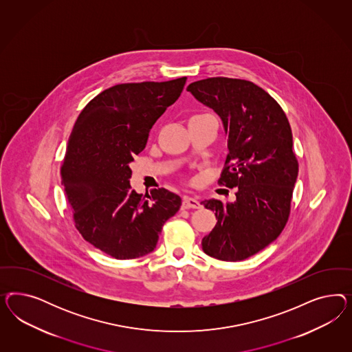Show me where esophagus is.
Masks as SVG:
<instances>
[{"instance_id":"obj_1","label":"esophagus","mask_w":352,"mask_h":352,"mask_svg":"<svg viewBox=\"0 0 352 352\" xmlns=\"http://www.w3.org/2000/svg\"><path fill=\"white\" fill-rule=\"evenodd\" d=\"M182 208H183V209H199V208H201V204L199 203L195 197L186 196V197L183 199Z\"/></svg>"}]
</instances>
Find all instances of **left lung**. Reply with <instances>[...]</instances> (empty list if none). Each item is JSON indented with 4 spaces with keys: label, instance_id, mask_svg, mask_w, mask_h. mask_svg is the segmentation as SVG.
<instances>
[{
    "label": "left lung",
    "instance_id": "left-lung-1",
    "mask_svg": "<svg viewBox=\"0 0 352 352\" xmlns=\"http://www.w3.org/2000/svg\"><path fill=\"white\" fill-rule=\"evenodd\" d=\"M187 91L222 118L230 152L218 183L237 188L234 203H201L217 218L203 250L221 261H243L276 240L288 222L298 175L288 118L252 81L210 77L192 82Z\"/></svg>",
    "mask_w": 352,
    "mask_h": 352
}]
</instances>
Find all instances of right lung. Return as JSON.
Segmentation results:
<instances>
[{"label":"right lung","instance_id":"right-lung-1","mask_svg":"<svg viewBox=\"0 0 352 352\" xmlns=\"http://www.w3.org/2000/svg\"><path fill=\"white\" fill-rule=\"evenodd\" d=\"M186 80L112 86L76 120L60 168L62 184L78 232L112 258L151 253L162 226L181 208V197L165 188L144 197L131 190L129 164L144 149L153 124L179 98Z\"/></svg>","mask_w":352,"mask_h":352}]
</instances>
